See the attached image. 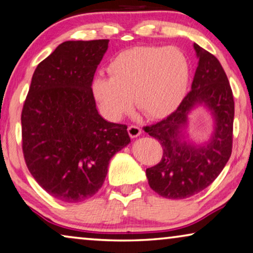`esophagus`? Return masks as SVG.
<instances>
[{"label": "esophagus", "mask_w": 253, "mask_h": 253, "mask_svg": "<svg viewBox=\"0 0 253 253\" xmlns=\"http://www.w3.org/2000/svg\"><path fill=\"white\" fill-rule=\"evenodd\" d=\"M128 134H129V136L131 138H135L142 134V129L138 126L130 125L129 127H128Z\"/></svg>", "instance_id": "1"}]
</instances>
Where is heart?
Segmentation results:
<instances>
[{
	"label": "heart",
	"mask_w": 253,
	"mask_h": 253,
	"mask_svg": "<svg viewBox=\"0 0 253 253\" xmlns=\"http://www.w3.org/2000/svg\"><path fill=\"white\" fill-rule=\"evenodd\" d=\"M109 77L97 75L92 93L105 118L117 122L133 108L148 118L174 112L190 82L188 60L178 48L137 46L119 53L108 66Z\"/></svg>",
	"instance_id": "1"
}]
</instances>
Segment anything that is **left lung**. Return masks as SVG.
Returning a JSON list of instances; mask_svg holds the SVG:
<instances>
[{"label":"left lung","mask_w":253,"mask_h":253,"mask_svg":"<svg viewBox=\"0 0 253 253\" xmlns=\"http://www.w3.org/2000/svg\"><path fill=\"white\" fill-rule=\"evenodd\" d=\"M199 59L190 93L167 118L144 127L163 146L160 163L146 169L149 185L161 197L186 199L208 187L232 154L234 99L228 78L216 56L194 43ZM205 105L213 115V136L203 146L187 141L188 114Z\"/></svg>","instance_id":"left-lung-1"}]
</instances>
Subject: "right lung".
<instances>
[{"instance_id": "obj_1", "label": "right lung", "mask_w": 253, "mask_h": 253, "mask_svg": "<svg viewBox=\"0 0 253 253\" xmlns=\"http://www.w3.org/2000/svg\"><path fill=\"white\" fill-rule=\"evenodd\" d=\"M109 40L67 41L34 71L21 112L22 152L30 174L68 203L92 198L110 159L129 144L127 126L99 115L94 74Z\"/></svg>"}]
</instances>
